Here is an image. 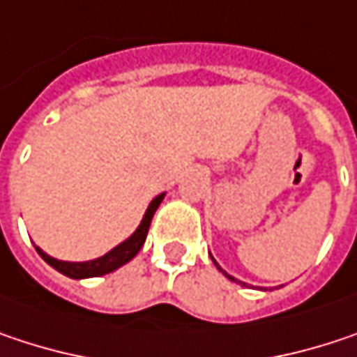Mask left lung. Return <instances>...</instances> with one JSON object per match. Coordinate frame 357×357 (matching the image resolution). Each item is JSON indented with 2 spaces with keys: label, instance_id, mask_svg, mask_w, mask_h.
I'll list each match as a JSON object with an SVG mask.
<instances>
[{
  "label": "left lung",
  "instance_id": "1",
  "mask_svg": "<svg viewBox=\"0 0 357 357\" xmlns=\"http://www.w3.org/2000/svg\"><path fill=\"white\" fill-rule=\"evenodd\" d=\"M212 257V255H211ZM212 261H214V257H212ZM214 266H216V268H218V270H220V272H222V274L227 275V278H229V280H231V282H237V280H235V278H233V275H229L227 274V272H225V270H222V268H220V266H218V264H216V261H214ZM239 284H241V282H239Z\"/></svg>",
  "mask_w": 357,
  "mask_h": 357
}]
</instances>
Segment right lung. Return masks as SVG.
Segmentation results:
<instances>
[{
	"instance_id": "add662e5",
	"label": "right lung",
	"mask_w": 357,
	"mask_h": 357,
	"mask_svg": "<svg viewBox=\"0 0 357 357\" xmlns=\"http://www.w3.org/2000/svg\"><path fill=\"white\" fill-rule=\"evenodd\" d=\"M163 198H165V192L157 194L149 202V206H146V211L143 214V218H141V222H139V227L135 229V233L130 237H126L122 243L116 245L114 249H110L108 253H104V255H100L96 259H89V261H63V259H56V257L49 255L47 251H43L38 245H34V247H36L38 255L49 264L50 268H54L56 272H61V274L67 275V278L85 280V278H98V275L110 274L114 270L122 268L124 264H128L141 251V247H143L146 239V233H149V227H151V220H153V214L159 208V204L163 202Z\"/></svg>"
}]
</instances>
